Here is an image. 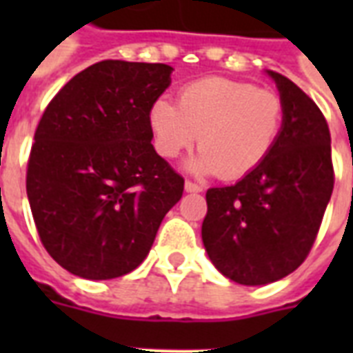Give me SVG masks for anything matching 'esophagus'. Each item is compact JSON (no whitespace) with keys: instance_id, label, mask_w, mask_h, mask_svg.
Returning a JSON list of instances; mask_svg holds the SVG:
<instances>
[{"instance_id":"34e87169","label":"esophagus","mask_w":353,"mask_h":353,"mask_svg":"<svg viewBox=\"0 0 353 353\" xmlns=\"http://www.w3.org/2000/svg\"><path fill=\"white\" fill-rule=\"evenodd\" d=\"M185 190H187V192H201V190H203V187H201L199 183L185 181Z\"/></svg>"}]
</instances>
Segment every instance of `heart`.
<instances>
[{"label":"heart","instance_id":"obj_1","mask_svg":"<svg viewBox=\"0 0 353 353\" xmlns=\"http://www.w3.org/2000/svg\"><path fill=\"white\" fill-rule=\"evenodd\" d=\"M155 150L174 159L196 143L201 152L190 168L240 179L273 152L284 126L279 93L249 82L201 79L179 90L177 106L161 97L148 112Z\"/></svg>","mask_w":353,"mask_h":353}]
</instances>
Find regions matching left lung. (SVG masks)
Returning <instances> with one entry per match:
<instances>
[{"mask_svg":"<svg viewBox=\"0 0 353 353\" xmlns=\"http://www.w3.org/2000/svg\"><path fill=\"white\" fill-rule=\"evenodd\" d=\"M268 73L284 102L279 143L236 185L207 190L201 225L216 269L243 285L271 284L306 260L335 181L323 112L284 74Z\"/></svg>","mask_w":353,"mask_h":353,"instance_id":"8db88e82","label":"left lung"}]
</instances>
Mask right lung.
<instances>
[{"label":"right lung","instance_id":"obj_1","mask_svg":"<svg viewBox=\"0 0 353 353\" xmlns=\"http://www.w3.org/2000/svg\"><path fill=\"white\" fill-rule=\"evenodd\" d=\"M166 63L102 60L47 104L27 163L41 243L69 273L117 279L141 265L185 179L154 150L148 112Z\"/></svg>","mask_w":353,"mask_h":353}]
</instances>
